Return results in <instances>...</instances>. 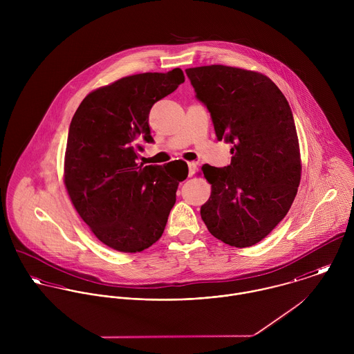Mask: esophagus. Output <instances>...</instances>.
Segmentation results:
<instances>
[{
	"instance_id": "esophagus-1",
	"label": "esophagus",
	"mask_w": 354,
	"mask_h": 354,
	"mask_svg": "<svg viewBox=\"0 0 354 354\" xmlns=\"http://www.w3.org/2000/svg\"><path fill=\"white\" fill-rule=\"evenodd\" d=\"M188 170H189V177H192L196 173V170H198L196 163L195 162H188Z\"/></svg>"
}]
</instances>
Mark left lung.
<instances>
[{
  "label": "left lung",
  "mask_w": 354,
  "mask_h": 354,
  "mask_svg": "<svg viewBox=\"0 0 354 354\" xmlns=\"http://www.w3.org/2000/svg\"><path fill=\"white\" fill-rule=\"evenodd\" d=\"M185 72L211 114L216 139L233 145L229 166H202L211 184L201 208L203 222L225 244L252 247L285 218L300 185V146L290 106L259 72L226 65Z\"/></svg>",
  "instance_id": "obj_1"
}]
</instances>
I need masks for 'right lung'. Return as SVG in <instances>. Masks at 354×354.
<instances>
[{"instance_id":"obj_1","label":"right lung","mask_w":354,"mask_h":354,"mask_svg":"<svg viewBox=\"0 0 354 354\" xmlns=\"http://www.w3.org/2000/svg\"><path fill=\"white\" fill-rule=\"evenodd\" d=\"M184 80L180 68L122 77L90 93L71 121L64 184L80 218L109 248L142 252L165 230L188 166H143L138 159L140 143L153 142L152 104Z\"/></svg>"}]
</instances>
